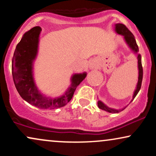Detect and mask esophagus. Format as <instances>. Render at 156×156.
I'll list each match as a JSON object with an SVG mask.
<instances>
[{
    "instance_id": "1",
    "label": "esophagus",
    "mask_w": 156,
    "mask_h": 156,
    "mask_svg": "<svg viewBox=\"0 0 156 156\" xmlns=\"http://www.w3.org/2000/svg\"><path fill=\"white\" fill-rule=\"evenodd\" d=\"M90 67H92V68L94 67H95V64H94V62H91V63H90Z\"/></svg>"
}]
</instances>
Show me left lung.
Instances as JSON below:
<instances>
[{"label": "left lung", "mask_w": 156, "mask_h": 156, "mask_svg": "<svg viewBox=\"0 0 156 156\" xmlns=\"http://www.w3.org/2000/svg\"><path fill=\"white\" fill-rule=\"evenodd\" d=\"M115 31L117 34H119L122 35L124 37V38L126 41L127 44L129 45V47L131 48V50L135 52L136 53H137V52L139 51V47H138L136 42L135 37L133 34L129 31L128 28L125 26L124 24H122V23H117L115 25ZM138 67H139V80H138V83L136 86V89L134 92L133 96V100L135 98V97L136 96L138 92L140 90L141 87V82H142V78H143V68L142 65H141V57L140 54H138ZM132 100V101H133ZM98 105L99 107V108L102 109V110H104L105 112H108L109 113H113V114H115V113H119V112L124 110V108L122 109H114L112 108H108V106H106L104 103H102L101 101L98 102Z\"/></svg>", "instance_id": "8db88e82"}]
</instances>
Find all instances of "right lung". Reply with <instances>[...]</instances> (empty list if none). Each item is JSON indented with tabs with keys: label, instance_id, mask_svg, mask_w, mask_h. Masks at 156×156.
<instances>
[{
	"label": "right lung",
	"instance_id": "obj_1",
	"mask_svg": "<svg viewBox=\"0 0 156 156\" xmlns=\"http://www.w3.org/2000/svg\"><path fill=\"white\" fill-rule=\"evenodd\" d=\"M41 31L42 28L37 26L23 35L14 53L12 73L16 89L23 100L39 108L51 110L63 107L70 101L77 87L83 81L87 74H75L72 77L70 87L60 98L51 99L42 95L35 86L32 74V64L37 54Z\"/></svg>",
	"mask_w": 156,
	"mask_h": 156
}]
</instances>
